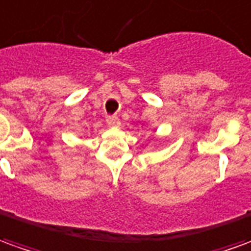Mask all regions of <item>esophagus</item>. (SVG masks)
Returning a JSON list of instances; mask_svg holds the SVG:
<instances>
[{"label":"esophagus","mask_w":251,"mask_h":251,"mask_svg":"<svg viewBox=\"0 0 251 251\" xmlns=\"http://www.w3.org/2000/svg\"><path fill=\"white\" fill-rule=\"evenodd\" d=\"M106 123H108V126L110 127H116V126H119L120 124V120H119V117L115 115L112 116H106Z\"/></svg>","instance_id":"1"}]
</instances>
